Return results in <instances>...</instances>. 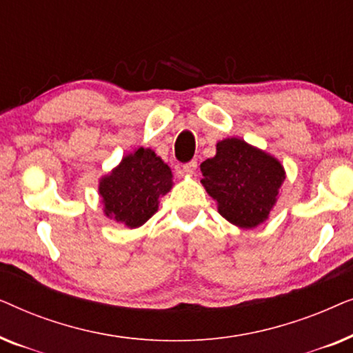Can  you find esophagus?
I'll list each match as a JSON object with an SVG mask.
<instances>
[{"label": "esophagus", "instance_id": "obj_1", "mask_svg": "<svg viewBox=\"0 0 353 353\" xmlns=\"http://www.w3.org/2000/svg\"><path fill=\"white\" fill-rule=\"evenodd\" d=\"M196 170H197V161H190V162H186L185 165H183V172L190 173V175L196 173Z\"/></svg>", "mask_w": 353, "mask_h": 353}]
</instances>
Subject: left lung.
<instances>
[{
	"mask_svg": "<svg viewBox=\"0 0 353 353\" xmlns=\"http://www.w3.org/2000/svg\"><path fill=\"white\" fill-rule=\"evenodd\" d=\"M201 172L220 215L241 228H254L268 219L284 181L276 159L238 138L216 144V156L202 162Z\"/></svg>",
	"mask_w": 353,
	"mask_h": 353,
	"instance_id": "1",
	"label": "left lung"
}]
</instances>
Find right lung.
I'll return each instance as SVG.
<instances>
[{
	"label": "right lung",
	"mask_w": 353,
	"mask_h": 353,
	"mask_svg": "<svg viewBox=\"0 0 353 353\" xmlns=\"http://www.w3.org/2000/svg\"><path fill=\"white\" fill-rule=\"evenodd\" d=\"M170 188V167L151 149L139 148L101 180L99 194L105 215L137 228L157 212V199Z\"/></svg>",
	"instance_id": "1"
}]
</instances>
